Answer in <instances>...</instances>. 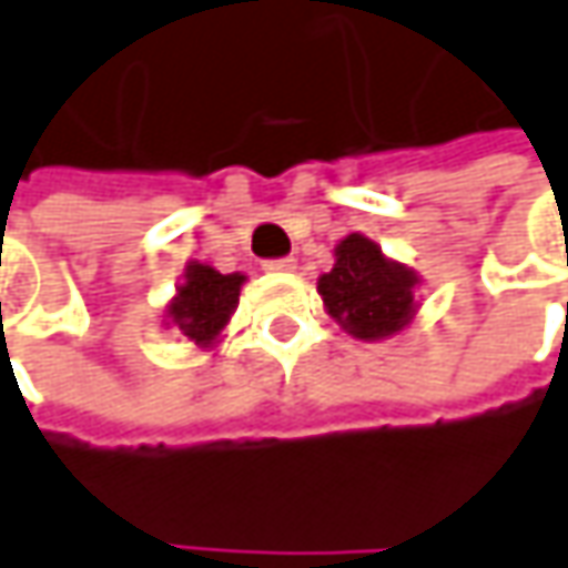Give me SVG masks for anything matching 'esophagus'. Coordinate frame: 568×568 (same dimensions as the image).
Returning a JSON list of instances; mask_svg holds the SVG:
<instances>
[{
    "mask_svg": "<svg viewBox=\"0 0 568 568\" xmlns=\"http://www.w3.org/2000/svg\"><path fill=\"white\" fill-rule=\"evenodd\" d=\"M295 266H298V263H295L292 256H283V260H266V263H263V270H270V273H292Z\"/></svg>",
    "mask_w": 568,
    "mask_h": 568,
    "instance_id": "esophagus-1",
    "label": "esophagus"
}]
</instances>
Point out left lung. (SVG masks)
Returning <instances> with one entry per match:
<instances>
[{
  "mask_svg": "<svg viewBox=\"0 0 568 568\" xmlns=\"http://www.w3.org/2000/svg\"><path fill=\"white\" fill-rule=\"evenodd\" d=\"M419 273L389 260L364 233H347L335 246L332 273L318 276L325 312L357 341L403 335L419 312Z\"/></svg>",
  "mask_w": 568,
  "mask_h": 568,
  "instance_id": "8db88e82",
  "label": "left lung"
}]
</instances>
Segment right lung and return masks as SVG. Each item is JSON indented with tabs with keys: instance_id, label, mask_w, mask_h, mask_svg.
Listing matches in <instances>:
<instances>
[{
	"instance_id": "obj_1",
	"label": "right lung",
	"mask_w": 568,
	"mask_h": 568,
	"mask_svg": "<svg viewBox=\"0 0 568 568\" xmlns=\"http://www.w3.org/2000/svg\"><path fill=\"white\" fill-rule=\"evenodd\" d=\"M243 283V273H221L207 263L191 260L175 285L172 302L165 305L162 325L175 328L187 344L201 351H214L240 305Z\"/></svg>"
}]
</instances>
